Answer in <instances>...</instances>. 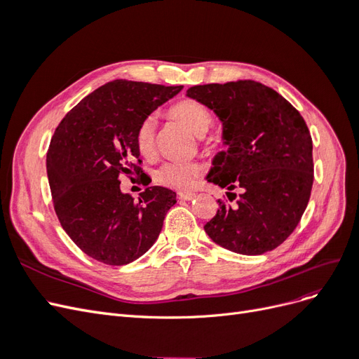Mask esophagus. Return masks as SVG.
I'll return each instance as SVG.
<instances>
[{
    "label": "esophagus",
    "instance_id": "1",
    "mask_svg": "<svg viewBox=\"0 0 359 359\" xmlns=\"http://www.w3.org/2000/svg\"><path fill=\"white\" fill-rule=\"evenodd\" d=\"M178 198H180L181 201H191V199L196 198V194H194V193H190V191H187V193H180V194H178Z\"/></svg>",
    "mask_w": 359,
    "mask_h": 359
}]
</instances>
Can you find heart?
Listing matches in <instances>:
<instances>
[{
  "mask_svg": "<svg viewBox=\"0 0 359 359\" xmlns=\"http://www.w3.org/2000/svg\"><path fill=\"white\" fill-rule=\"evenodd\" d=\"M169 115L186 126L196 137H203L212 124L208 107L196 100H180L169 107ZM156 118L145 116L136 128V147L144 157L156 153ZM201 173L199 163L191 160H168L154 170V181L163 187L186 190Z\"/></svg>",
  "mask_w": 359,
  "mask_h": 359,
  "instance_id": "1",
  "label": "heart"
}]
</instances>
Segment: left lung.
Listing matches in <instances>:
<instances>
[{"label":"left lung","mask_w":359,"mask_h":359,"mask_svg":"<svg viewBox=\"0 0 359 359\" xmlns=\"http://www.w3.org/2000/svg\"><path fill=\"white\" fill-rule=\"evenodd\" d=\"M187 97L222 121L223 144L206 181L242 190L236 205L219 199L203 226L211 240L240 255H262L295 231L313 186V142L301 114L285 97L255 81L196 85ZM233 198H231L230 196Z\"/></svg>","instance_id":"obj_1"}]
</instances>
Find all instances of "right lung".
<instances>
[{
  "label": "right lung",
  "instance_id": "add662e5",
  "mask_svg": "<svg viewBox=\"0 0 359 359\" xmlns=\"http://www.w3.org/2000/svg\"><path fill=\"white\" fill-rule=\"evenodd\" d=\"M182 86L112 81L86 95L62 118L46 157L53 208L62 229L85 255L106 265H127L160 235L177 193L148 187L139 202L119 189V177L148 184L139 160L136 128ZM133 180V178H132Z\"/></svg>",
  "mask_w": 359,
  "mask_h": 359
}]
</instances>
